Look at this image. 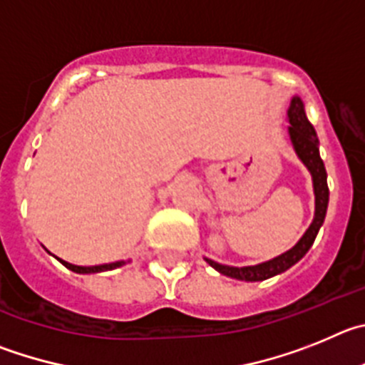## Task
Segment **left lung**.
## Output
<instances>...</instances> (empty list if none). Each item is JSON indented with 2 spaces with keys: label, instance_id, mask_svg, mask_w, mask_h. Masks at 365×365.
Here are the masks:
<instances>
[{
  "label": "left lung",
  "instance_id": "8db88e82",
  "mask_svg": "<svg viewBox=\"0 0 365 365\" xmlns=\"http://www.w3.org/2000/svg\"><path fill=\"white\" fill-rule=\"evenodd\" d=\"M287 133L291 145H293L294 153H297L298 160L307 167L311 178H313V192H314V218L307 231L304 232L300 240L289 251L282 252V255L274 256L271 260L262 262L256 265H245V267H232V265H223L218 262L205 258V262L216 269L218 272L225 274L229 278H236V280L245 282H262L267 280L271 277H277L280 272L287 271L289 267H293L297 262H300L305 256V252L309 251L313 245L314 238H317L318 231H320L322 223L326 220L327 203H329V187H327V173L324 162L320 158V142H318L317 130L311 125L307 116H305L304 101L298 96H294L289 103L287 109Z\"/></svg>",
  "mask_w": 365,
  "mask_h": 365
}]
</instances>
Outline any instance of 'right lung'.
I'll use <instances>...</instances> for the list:
<instances>
[{"label":"right lung","mask_w":365,"mask_h":365,"mask_svg":"<svg viewBox=\"0 0 365 365\" xmlns=\"http://www.w3.org/2000/svg\"><path fill=\"white\" fill-rule=\"evenodd\" d=\"M56 258H58V256H56ZM58 260H60L67 269L78 272V274H91V272L113 271V269H118V267H121V265H125L127 262H130V260H120V262H113V264H101V265H74V264H68V262L61 260V258H58Z\"/></svg>","instance_id":"add662e5"}]
</instances>
